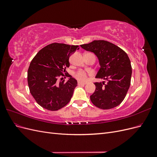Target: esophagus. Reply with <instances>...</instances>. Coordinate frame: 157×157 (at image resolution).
I'll list each match as a JSON object with an SVG mask.
<instances>
[{
	"label": "esophagus",
	"instance_id": "esophagus-1",
	"mask_svg": "<svg viewBox=\"0 0 157 157\" xmlns=\"http://www.w3.org/2000/svg\"><path fill=\"white\" fill-rule=\"evenodd\" d=\"M86 83H84V82H78V85L79 86H81V85H85Z\"/></svg>",
	"mask_w": 157,
	"mask_h": 157
}]
</instances>
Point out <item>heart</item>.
<instances>
[{
  "instance_id": "1",
  "label": "heart",
  "mask_w": 157,
  "mask_h": 157,
  "mask_svg": "<svg viewBox=\"0 0 157 157\" xmlns=\"http://www.w3.org/2000/svg\"><path fill=\"white\" fill-rule=\"evenodd\" d=\"M75 77L80 82H85L88 78L86 73L82 70L78 71L75 74Z\"/></svg>"
}]
</instances>
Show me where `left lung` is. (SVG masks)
Here are the masks:
<instances>
[{"instance_id": "8db88e82", "label": "left lung", "mask_w": 157, "mask_h": 157, "mask_svg": "<svg viewBox=\"0 0 157 157\" xmlns=\"http://www.w3.org/2000/svg\"><path fill=\"white\" fill-rule=\"evenodd\" d=\"M86 51L94 52L99 59L100 68L96 78L107 80L95 82L96 90L90 96L95 106L110 109L122 103L130 88L132 66L126 52L106 40H94L80 45Z\"/></svg>"}]
</instances>
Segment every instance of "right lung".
<instances>
[{"label":"right lung","mask_w":157,"mask_h":157,"mask_svg":"<svg viewBox=\"0 0 157 157\" xmlns=\"http://www.w3.org/2000/svg\"><path fill=\"white\" fill-rule=\"evenodd\" d=\"M79 49L77 45L52 43L41 49L33 58L27 71L30 92L36 103L47 110L57 111L65 106L73 96L77 81L63 76L69 67L70 56Z\"/></svg>","instance_id":"add662e5"}]
</instances>
